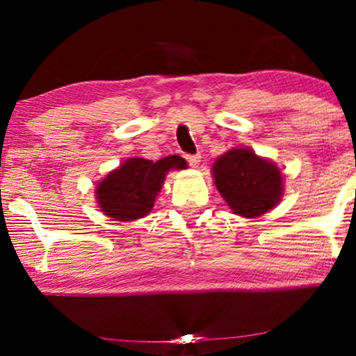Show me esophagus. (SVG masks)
I'll return each instance as SVG.
<instances>
[{
	"label": "esophagus",
	"mask_w": 356,
	"mask_h": 356,
	"mask_svg": "<svg viewBox=\"0 0 356 356\" xmlns=\"http://www.w3.org/2000/svg\"><path fill=\"white\" fill-rule=\"evenodd\" d=\"M184 159L188 160V163L191 165L193 168H196L197 165H199V162H201V155H191V154H188V155H184Z\"/></svg>",
	"instance_id": "1"
}]
</instances>
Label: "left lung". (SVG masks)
<instances>
[{
    "mask_svg": "<svg viewBox=\"0 0 356 356\" xmlns=\"http://www.w3.org/2000/svg\"><path fill=\"white\" fill-rule=\"evenodd\" d=\"M213 181L233 213L254 218L274 209L284 194L282 173L275 163L251 149H232L212 167Z\"/></svg>",
    "mask_w": 356,
    "mask_h": 356,
    "instance_id": "obj_1",
    "label": "left lung"
}]
</instances>
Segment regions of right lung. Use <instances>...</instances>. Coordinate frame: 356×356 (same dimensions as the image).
<instances>
[{
    "label": "right lung",
    "instance_id": "1",
    "mask_svg": "<svg viewBox=\"0 0 356 356\" xmlns=\"http://www.w3.org/2000/svg\"><path fill=\"white\" fill-rule=\"evenodd\" d=\"M183 168H186V162L179 155H170L157 162L140 157L124 160L97 184V204L113 220H138L152 211L170 170Z\"/></svg>",
    "mask_w": 356,
    "mask_h": 356
}]
</instances>
